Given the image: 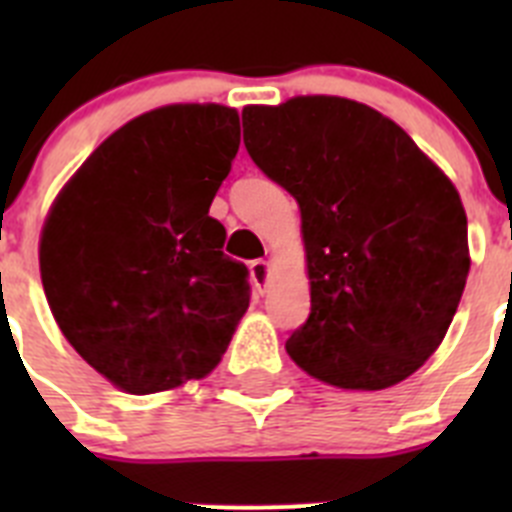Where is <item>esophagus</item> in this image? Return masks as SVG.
Wrapping results in <instances>:
<instances>
[{
    "instance_id": "1",
    "label": "esophagus",
    "mask_w": 512,
    "mask_h": 512,
    "mask_svg": "<svg viewBox=\"0 0 512 512\" xmlns=\"http://www.w3.org/2000/svg\"><path fill=\"white\" fill-rule=\"evenodd\" d=\"M269 277H271L269 261H264V259L253 261V264H251V279H253V284L259 287V292H264L266 284H269Z\"/></svg>"
}]
</instances>
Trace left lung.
<instances>
[{"label":"left lung","mask_w":512,"mask_h":512,"mask_svg":"<svg viewBox=\"0 0 512 512\" xmlns=\"http://www.w3.org/2000/svg\"><path fill=\"white\" fill-rule=\"evenodd\" d=\"M248 156L300 205L310 315L287 354L341 390H384L438 348L469 274L451 179L382 112L343 97L243 110Z\"/></svg>","instance_id":"obj_1"}]
</instances>
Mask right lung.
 <instances>
[{
	"label": "right lung",
	"mask_w": 512,
	"mask_h": 512,
	"mask_svg": "<svg viewBox=\"0 0 512 512\" xmlns=\"http://www.w3.org/2000/svg\"><path fill=\"white\" fill-rule=\"evenodd\" d=\"M241 146L223 104H169L104 140L40 233V279L76 354L130 395L210 374L248 310V269L210 217Z\"/></svg>",
	"instance_id": "right-lung-1"
}]
</instances>
